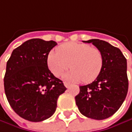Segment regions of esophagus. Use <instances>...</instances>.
<instances>
[{
	"label": "esophagus",
	"mask_w": 132,
	"mask_h": 132,
	"mask_svg": "<svg viewBox=\"0 0 132 132\" xmlns=\"http://www.w3.org/2000/svg\"><path fill=\"white\" fill-rule=\"evenodd\" d=\"M64 85H65V87H66V88H69V87H70L71 84H70V83H69V82H66V81H65V82H64Z\"/></svg>",
	"instance_id": "34e87169"
}]
</instances>
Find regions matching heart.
Here are the masks:
<instances>
[{
    "label": "heart",
    "mask_w": 132,
    "mask_h": 132,
    "mask_svg": "<svg viewBox=\"0 0 132 132\" xmlns=\"http://www.w3.org/2000/svg\"><path fill=\"white\" fill-rule=\"evenodd\" d=\"M49 69L60 76L69 67L72 69L63 76L66 80L91 82L101 72L103 60L101 51L88 44L69 42L51 51L47 58Z\"/></svg>",
    "instance_id": "obj_1"
}]
</instances>
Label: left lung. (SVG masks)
I'll list each match as a JSON object with an SVG mask.
<instances>
[{
    "instance_id": "obj_1",
    "label": "left lung",
    "mask_w": 132,
    "mask_h": 132,
    "mask_svg": "<svg viewBox=\"0 0 132 132\" xmlns=\"http://www.w3.org/2000/svg\"><path fill=\"white\" fill-rule=\"evenodd\" d=\"M98 48L103 63L101 72L92 83L80 86L76 103L80 113L93 119L102 120L113 116L124 102L128 89L127 60L121 51L99 39L83 41Z\"/></svg>"
}]
</instances>
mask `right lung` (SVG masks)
I'll list each match as a JSON object with an SVG mask.
<instances>
[{
  "instance_id": "obj_1",
  "label": "right lung",
  "mask_w": 132,
  "mask_h": 132,
  "mask_svg": "<svg viewBox=\"0 0 132 132\" xmlns=\"http://www.w3.org/2000/svg\"><path fill=\"white\" fill-rule=\"evenodd\" d=\"M54 41L28 40L14 49L6 63L4 84L12 109L30 122H42L55 113L66 88L49 70L47 58Z\"/></svg>"
}]
</instances>
